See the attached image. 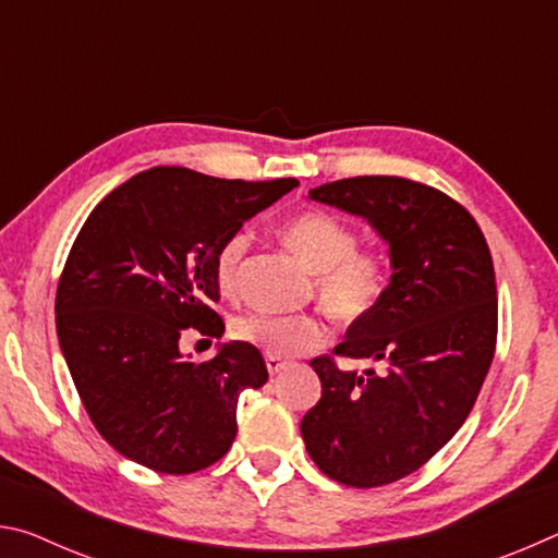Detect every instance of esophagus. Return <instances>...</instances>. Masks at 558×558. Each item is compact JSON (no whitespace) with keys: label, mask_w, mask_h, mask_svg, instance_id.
<instances>
[{"label":"esophagus","mask_w":558,"mask_h":558,"mask_svg":"<svg viewBox=\"0 0 558 558\" xmlns=\"http://www.w3.org/2000/svg\"><path fill=\"white\" fill-rule=\"evenodd\" d=\"M266 366H268L270 376H278V374H282V372H288V369H290V362H282L280 356L266 354Z\"/></svg>","instance_id":"34e87169"}]
</instances>
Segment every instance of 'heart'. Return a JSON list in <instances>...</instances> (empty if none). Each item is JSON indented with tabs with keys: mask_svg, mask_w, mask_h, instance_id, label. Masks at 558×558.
Listing matches in <instances>:
<instances>
[{
	"mask_svg": "<svg viewBox=\"0 0 558 558\" xmlns=\"http://www.w3.org/2000/svg\"><path fill=\"white\" fill-rule=\"evenodd\" d=\"M282 235L315 270V295L344 325L372 317L389 292L391 258L381 248L356 245V231L327 211H302L282 226ZM248 233L239 231L216 253V280L223 292L239 286ZM233 337L272 356H298L327 342L325 319L313 313L276 315L253 310L233 323Z\"/></svg>",
	"mask_w": 558,
	"mask_h": 558,
	"instance_id": "1",
	"label": "heart"
}]
</instances>
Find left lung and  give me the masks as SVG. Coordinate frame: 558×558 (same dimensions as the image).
<instances>
[{
	"label": "left lung",
	"instance_id": "8db88e82",
	"mask_svg": "<svg viewBox=\"0 0 558 558\" xmlns=\"http://www.w3.org/2000/svg\"><path fill=\"white\" fill-rule=\"evenodd\" d=\"M364 216L391 248L389 292L310 366L323 399L300 423L327 477L381 487L411 475L465 423L497 344V286L485 233L465 206L405 177H349L310 192ZM381 361L347 373L336 356Z\"/></svg>",
	"mask_w": 558,
	"mask_h": 558
}]
</instances>
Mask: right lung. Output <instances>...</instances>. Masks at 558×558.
Segmentation results:
<instances>
[{"label": "right lung", "mask_w": 558, "mask_h": 558, "mask_svg": "<svg viewBox=\"0 0 558 558\" xmlns=\"http://www.w3.org/2000/svg\"><path fill=\"white\" fill-rule=\"evenodd\" d=\"M292 186L153 167L112 189L75 235L56 332L93 426L125 458L189 475L229 452L241 391L268 381L263 354L231 342L196 364L179 339L223 335L216 253Z\"/></svg>", "instance_id": "1"}]
</instances>
